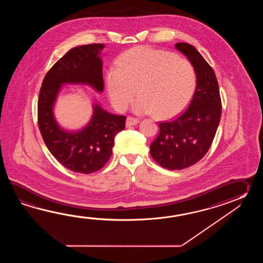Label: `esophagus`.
<instances>
[{"label":"esophagus","instance_id":"esophagus-1","mask_svg":"<svg viewBox=\"0 0 263 263\" xmlns=\"http://www.w3.org/2000/svg\"><path fill=\"white\" fill-rule=\"evenodd\" d=\"M139 123V119L138 118H134V117H128L127 121H126V126L127 127H130V126H134L136 124Z\"/></svg>","mask_w":263,"mask_h":263}]
</instances>
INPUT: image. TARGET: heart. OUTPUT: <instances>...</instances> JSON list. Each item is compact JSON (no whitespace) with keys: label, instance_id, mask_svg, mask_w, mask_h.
Instances as JSON below:
<instances>
[{"label":"heart","instance_id":"b5f03b06","mask_svg":"<svg viewBox=\"0 0 263 263\" xmlns=\"http://www.w3.org/2000/svg\"><path fill=\"white\" fill-rule=\"evenodd\" d=\"M105 75L107 92L112 105L125 111L134 97L139 114L154 112L169 118L189 104L196 87V73L192 63L165 50L145 46L124 51Z\"/></svg>","mask_w":263,"mask_h":263}]
</instances>
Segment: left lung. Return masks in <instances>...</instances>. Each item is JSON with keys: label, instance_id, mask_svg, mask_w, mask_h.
I'll use <instances>...</instances> for the list:
<instances>
[{"label": "left lung", "instance_id": "obj_1", "mask_svg": "<svg viewBox=\"0 0 263 263\" xmlns=\"http://www.w3.org/2000/svg\"><path fill=\"white\" fill-rule=\"evenodd\" d=\"M176 49L184 53L195 67L196 87L188 108L173 119L159 124L160 133L151 144V157L168 170L190 167L206 155L222 114L218 82L213 67L194 46L179 42Z\"/></svg>", "mask_w": 263, "mask_h": 263}]
</instances>
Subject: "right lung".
Instances as JSON below:
<instances>
[{
	"label": "right lung",
	"mask_w": 263,
	"mask_h": 263,
	"mask_svg": "<svg viewBox=\"0 0 263 263\" xmlns=\"http://www.w3.org/2000/svg\"><path fill=\"white\" fill-rule=\"evenodd\" d=\"M104 45L93 43L68 50L45 75L37 101L40 134L52 156L73 172L99 171L112 155L115 136L125 129L126 117L94 106L89 124L78 133H67L57 125L52 106L62 84H87L98 91L104 87L102 61L99 53Z\"/></svg>",
	"instance_id": "1"
}]
</instances>
